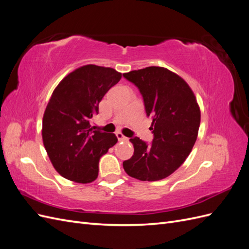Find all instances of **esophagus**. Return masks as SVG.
Returning <instances> with one entry per match:
<instances>
[{
  "label": "esophagus",
  "instance_id": "esophagus-1",
  "mask_svg": "<svg viewBox=\"0 0 249 249\" xmlns=\"http://www.w3.org/2000/svg\"><path fill=\"white\" fill-rule=\"evenodd\" d=\"M116 136H117V139L119 141H126L127 140V138L125 136H124V135L122 133H119V132L116 133Z\"/></svg>",
  "mask_w": 249,
  "mask_h": 249
}]
</instances>
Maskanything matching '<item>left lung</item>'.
Returning a JSON list of instances; mask_svg holds the SVG:
<instances>
[{
    "label": "left lung",
    "instance_id": "obj_1",
    "mask_svg": "<svg viewBox=\"0 0 249 249\" xmlns=\"http://www.w3.org/2000/svg\"><path fill=\"white\" fill-rule=\"evenodd\" d=\"M143 97L152 116L154 139L148 145L131 138L134 155L123 163L124 171L140 180L163 179L182 165L197 138L200 110L189 85L177 73L160 66L124 73Z\"/></svg>",
    "mask_w": 249,
    "mask_h": 249
}]
</instances>
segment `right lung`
I'll return each instance as SVG.
<instances>
[{"instance_id":"1","label":"right lung","mask_w":249,"mask_h":249,"mask_svg":"<svg viewBox=\"0 0 249 249\" xmlns=\"http://www.w3.org/2000/svg\"><path fill=\"white\" fill-rule=\"evenodd\" d=\"M122 79L110 67L84 65L69 73L55 88L42 119V140L53 166L63 178L91 183L99 162L116 144L115 134L95 131L89 122L99 104Z\"/></svg>"}]
</instances>
